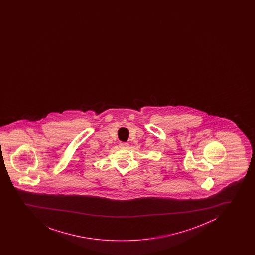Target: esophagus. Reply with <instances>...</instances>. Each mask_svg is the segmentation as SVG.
<instances>
[{
	"instance_id": "1",
	"label": "esophagus",
	"mask_w": 255,
	"mask_h": 255,
	"mask_svg": "<svg viewBox=\"0 0 255 255\" xmlns=\"http://www.w3.org/2000/svg\"><path fill=\"white\" fill-rule=\"evenodd\" d=\"M119 146L121 148H128L129 147V144L128 143H125V142H121L119 144Z\"/></svg>"
}]
</instances>
